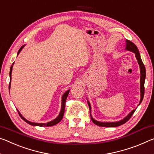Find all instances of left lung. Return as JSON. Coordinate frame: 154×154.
<instances>
[{"instance_id": "8db88e82", "label": "left lung", "mask_w": 154, "mask_h": 154, "mask_svg": "<svg viewBox=\"0 0 154 154\" xmlns=\"http://www.w3.org/2000/svg\"><path fill=\"white\" fill-rule=\"evenodd\" d=\"M125 49L127 51H131V52H133L134 53H135V56L136 60L138 61V63L139 64V66H140V103H139L138 106L142 102L143 97H144V94H145V77H146V70H145V65L143 64V63L142 62V60H141L140 57V55L139 53V51L138 49L137 46H136L133 42H131V41L126 40H125ZM88 101V104L89 108H90V117H91V119L93 123L95 124V125H99V126H101V127H108V128H112V127H118L120 126L121 125H123L125 123H126L129 119L131 118V116H132V114L134 113L136 109H133L132 111L130 112L128 115H127L125 118L122 119V120H120L119 121H115V122H101V121H99L95 120V119L92 117V114H91V106H90V103L88 100H87Z\"/></svg>"}]
</instances>
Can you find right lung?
<instances>
[{"mask_svg": "<svg viewBox=\"0 0 154 154\" xmlns=\"http://www.w3.org/2000/svg\"><path fill=\"white\" fill-rule=\"evenodd\" d=\"M24 46L25 45L22 46L21 48L19 49L18 52V56L19 55V53H20V51H22V49L24 47ZM14 63L12 64V65L11 66V68H10V71H9V77H10V81H9V89L10 90V87H11V72H12V68H13V66H14ZM69 92H70V90H68L67 91H66L64 94H63L62 97V106H61V110L59 114V115L57 116V118H55V119H53V121L48 122V123H33V122H31V121H29L28 120H26V119L24 118V117L22 115L20 114V112H19V110L18 109H17V111H18L19 115L21 117L22 119H23V120L26 122V123H27L28 124L31 125H33V126H40V127H50V126H53L56 125V124H57L59 122L61 121L62 120V118H63V116H64V110H65V103H66V100L67 99V97L68 94H69Z\"/></svg>", "mask_w": 154, "mask_h": 154, "instance_id": "add662e5", "label": "right lung"}]
</instances>
